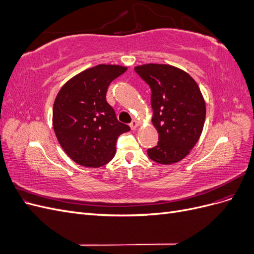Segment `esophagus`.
<instances>
[{"mask_svg":"<svg viewBox=\"0 0 254 254\" xmlns=\"http://www.w3.org/2000/svg\"><path fill=\"white\" fill-rule=\"evenodd\" d=\"M129 126H130V128H131L132 130H134V129H136L137 126H139V123H137L135 120H133L131 123H130Z\"/></svg>","mask_w":254,"mask_h":254,"instance_id":"1","label":"esophagus"}]
</instances>
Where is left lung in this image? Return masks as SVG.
<instances>
[{
	"instance_id": "obj_1",
	"label": "left lung",
	"mask_w": 254,
	"mask_h": 254,
	"mask_svg": "<svg viewBox=\"0 0 254 254\" xmlns=\"http://www.w3.org/2000/svg\"><path fill=\"white\" fill-rule=\"evenodd\" d=\"M134 71L151 90L152 124L159 132L148 157L160 164L179 162L202 132L205 103L200 89L187 72L168 64H144Z\"/></svg>"
}]
</instances>
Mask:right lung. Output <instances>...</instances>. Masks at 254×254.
I'll list each match as a JSON object with an SVG mask.
<instances>
[{"label":"right lung","mask_w":254,"mask_h":254,"mask_svg":"<svg viewBox=\"0 0 254 254\" xmlns=\"http://www.w3.org/2000/svg\"><path fill=\"white\" fill-rule=\"evenodd\" d=\"M127 67L98 64L74 76L54 103L53 126L61 147L74 162L87 167L107 164L115 155L118 137L130 130L107 103L109 84Z\"/></svg>","instance_id":"obj_1"}]
</instances>
